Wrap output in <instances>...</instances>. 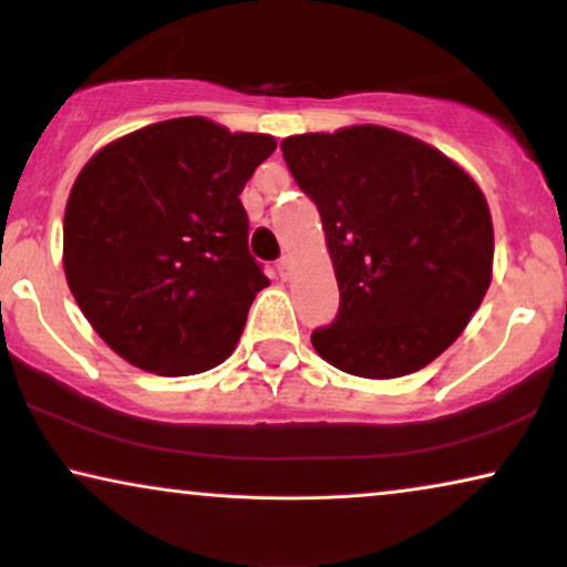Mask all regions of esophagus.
Segmentation results:
<instances>
[{
    "label": "esophagus",
    "instance_id": "obj_1",
    "mask_svg": "<svg viewBox=\"0 0 567 567\" xmlns=\"http://www.w3.org/2000/svg\"><path fill=\"white\" fill-rule=\"evenodd\" d=\"M289 266H291V262H289V258H281V260H278V276H281V278H286V276H289Z\"/></svg>",
    "mask_w": 567,
    "mask_h": 567
}]
</instances>
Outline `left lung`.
Listing matches in <instances>:
<instances>
[{
  "instance_id": "8db88e82",
  "label": "left lung",
  "mask_w": 567,
  "mask_h": 567,
  "mask_svg": "<svg viewBox=\"0 0 567 567\" xmlns=\"http://www.w3.org/2000/svg\"><path fill=\"white\" fill-rule=\"evenodd\" d=\"M317 204L340 309L312 332L346 374L398 379L439 359L493 278V219L480 185L421 138L384 126L281 142Z\"/></svg>"
}]
</instances>
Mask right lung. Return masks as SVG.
Here are the masks:
<instances>
[{
  "instance_id": "obj_1",
  "label": "right lung",
  "mask_w": 567,
  "mask_h": 567,
  "mask_svg": "<svg viewBox=\"0 0 567 567\" xmlns=\"http://www.w3.org/2000/svg\"><path fill=\"white\" fill-rule=\"evenodd\" d=\"M274 152V136L188 115L115 138L82 167L64 212V274L121 359L159 377L229 359L268 286L239 193Z\"/></svg>"
}]
</instances>
